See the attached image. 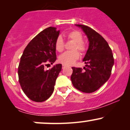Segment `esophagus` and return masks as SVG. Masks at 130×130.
Here are the masks:
<instances>
[{"mask_svg":"<svg viewBox=\"0 0 130 130\" xmlns=\"http://www.w3.org/2000/svg\"><path fill=\"white\" fill-rule=\"evenodd\" d=\"M66 67V65H65V64H62V68H64V67Z\"/></svg>","mask_w":130,"mask_h":130,"instance_id":"34e87169","label":"esophagus"}]
</instances>
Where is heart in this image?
Masks as SVG:
<instances>
[{
  "mask_svg": "<svg viewBox=\"0 0 130 130\" xmlns=\"http://www.w3.org/2000/svg\"><path fill=\"white\" fill-rule=\"evenodd\" d=\"M68 39L72 40L74 42L72 47L73 51H67L60 55L59 57V61L61 63L65 65H70L74 63L76 60L79 58V53L76 50H77L80 53H84L86 51V45L83 40V35L80 32L77 30H72L67 33L65 35ZM55 47L56 50L59 52H62L64 49L63 40L61 37H59L57 38L55 43Z\"/></svg>",
  "mask_w": 130,
  "mask_h": 130,
  "instance_id": "b5f03b06",
  "label": "heart"
}]
</instances>
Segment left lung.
<instances>
[{
  "mask_svg": "<svg viewBox=\"0 0 130 130\" xmlns=\"http://www.w3.org/2000/svg\"><path fill=\"white\" fill-rule=\"evenodd\" d=\"M87 37L89 47L83 62L86 64L84 70L72 67L71 80L77 90L92 93L98 90L109 78L114 64L111 49L104 38L89 27L75 24Z\"/></svg>",
  "mask_w": 130,
  "mask_h": 130,
  "instance_id": "8db88e82",
  "label": "left lung"
}]
</instances>
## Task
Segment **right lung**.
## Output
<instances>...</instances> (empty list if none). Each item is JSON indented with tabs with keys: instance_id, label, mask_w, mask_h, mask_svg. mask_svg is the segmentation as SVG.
Returning <instances> with one entry per match:
<instances>
[{
	"instance_id": "obj_1",
	"label": "right lung",
	"mask_w": 130,
	"mask_h": 130,
	"mask_svg": "<svg viewBox=\"0 0 130 130\" xmlns=\"http://www.w3.org/2000/svg\"><path fill=\"white\" fill-rule=\"evenodd\" d=\"M59 34L53 27L43 30L30 41L21 57L19 82L27 96L35 102H43L51 96L62 70L60 63L44 70L46 64L56 60L55 43Z\"/></svg>"
}]
</instances>
